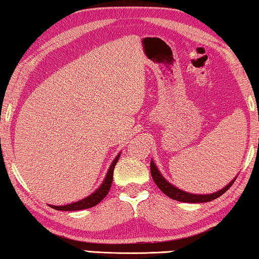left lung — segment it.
Returning <instances> with one entry per match:
<instances>
[{
    "instance_id": "obj_1",
    "label": "left lung",
    "mask_w": 259,
    "mask_h": 259,
    "mask_svg": "<svg viewBox=\"0 0 259 259\" xmlns=\"http://www.w3.org/2000/svg\"><path fill=\"white\" fill-rule=\"evenodd\" d=\"M150 170H151V176L152 180L156 183V185L159 188V190L164 192V194L167 196V197L175 199V201L178 202H185V203H204V202H210L213 201L224 194L225 191H228V189L234 184V181L231 182L230 184H228L227 187L222 190L214 192V194H210V195H194V194H189V192L182 191L180 189L175 188L174 185H171L169 182L165 181V178H163V176L159 172L157 167L154 164V162L151 161L150 163Z\"/></svg>"
}]
</instances>
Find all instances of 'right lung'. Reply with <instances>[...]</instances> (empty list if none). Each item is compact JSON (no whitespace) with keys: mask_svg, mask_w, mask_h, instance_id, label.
<instances>
[{"mask_svg":"<svg viewBox=\"0 0 259 259\" xmlns=\"http://www.w3.org/2000/svg\"><path fill=\"white\" fill-rule=\"evenodd\" d=\"M118 158H119V155L114 159V162H112V164L110 165V169H109L108 174H107V177H105V180L103 181V183H102L101 187L98 188L97 190L95 191L93 195H90L89 197L82 199V201H79V202L68 204V205H63V206L50 205V206H52L53 209H55V210L76 211V210L89 209V207H93L95 205H97V204L100 203L102 199H103L105 196L108 195L109 190H110L111 183H112V175H114V169H115L116 163H117V161H118Z\"/></svg>","mask_w":259,"mask_h":259,"instance_id":"right-lung-1","label":"right lung"}]
</instances>
